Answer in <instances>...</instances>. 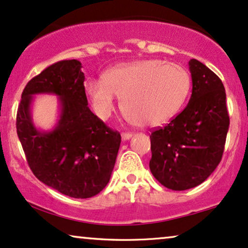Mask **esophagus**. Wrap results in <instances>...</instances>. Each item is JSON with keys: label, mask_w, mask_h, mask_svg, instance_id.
Returning a JSON list of instances; mask_svg holds the SVG:
<instances>
[{"label": "esophagus", "mask_w": 248, "mask_h": 248, "mask_svg": "<svg viewBox=\"0 0 248 248\" xmlns=\"http://www.w3.org/2000/svg\"><path fill=\"white\" fill-rule=\"evenodd\" d=\"M133 136H134L133 133H122L121 134V137H122V140H130V138L133 137Z\"/></svg>", "instance_id": "34e87169"}]
</instances>
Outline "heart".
Here are the masks:
<instances>
[{"mask_svg":"<svg viewBox=\"0 0 248 248\" xmlns=\"http://www.w3.org/2000/svg\"><path fill=\"white\" fill-rule=\"evenodd\" d=\"M190 90V76L184 67L164 61L141 60L105 70L102 79L90 78L85 91L98 118L108 119L117 96L135 124L155 127L178 113Z\"/></svg>","mask_w":248,"mask_h":248,"instance_id":"heart-1","label":"heart"}]
</instances>
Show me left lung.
<instances>
[{"label": "left lung", "mask_w": 248, "mask_h": 248, "mask_svg": "<svg viewBox=\"0 0 248 248\" xmlns=\"http://www.w3.org/2000/svg\"><path fill=\"white\" fill-rule=\"evenodd\" d=\"M191 96L185 110L151 135V172L172 190L205 181L219 166L229 129L226 91L205 64L191 59Z\"/></svg>", "instance_id": "8db88e82"}]
</instances>
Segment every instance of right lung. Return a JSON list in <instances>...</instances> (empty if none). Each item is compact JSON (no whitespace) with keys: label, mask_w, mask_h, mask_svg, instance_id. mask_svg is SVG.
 I'll use <instances>...</instances> for the list:
<instances>
[{"label":"right lung","mask_w":248,"mask_h":248,"mask_svg":"<svg viewBox=\"0 0 248 248\" xmlns=\"http://www.w3.org/2000/svg\"><path fill=\"white\" fill-rule=\"evenodd\" d=\"M78 60L49 65L28 82L16 113V134L29 168L46 186L74 199L97 195L110 180L121 136L87 107L85 75ZM59 97V117L49 131L32 121L35 94Z\"/></svg>","instance_id":"right-lung-1"}]
</instances>
